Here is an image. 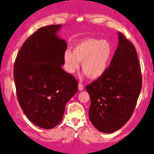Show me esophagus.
<instances>
[{
  "instance_id": "obj_1",
  "label": "esophagus",
  "mask_w": 154,
  "mask_h": 154,
  "mask_svg": "<svg viewBox=\"0 0 154 154\" xmlns=\"http://www.w3.org/2000/svg\"><path fill=\"white\" fill-rule=\"evenodd\" d=\"M78 88H79V91H83L84 87H83V85H82V84H81V83H79V85H78Z\"/></svg>"
}]
</instances>
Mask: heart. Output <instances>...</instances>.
<instances>
[{
	"instance_id": "obj_1",
	"label": "heart",
	"mask_w": 154,
	"mask_h": 154,
	"mask_svg": "<svg viewBox=\"0 0 154 154\" xmlns=\"http://www.w3.org/2000/svg\"><path fill=\"white\" fill-rule=\"evenodd\" d=\"M113 53V47L108 41L87 38L76 43L73 52L65 51L64 67L68 73L73 74L82 62L84 74L88 75L89 79H97L106 72Z\"/></svg>"
}]
</instances>
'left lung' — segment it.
I'll use <instances>...</instances> for the list:
<instances>
[{
    "label": "left lung",
    "instance_id": "1",
    "mask_svg": "<svg viewBox=\"0 0 154 154\" xmlns=\"http://www.w3.org/2000/svg\"><path fill=\"white\" fill-rule=\"evenodd\" d=\"M109 67L89 85L90 121L99 131L110 134L130 119L141 89V69L135 47L121 32Z\"/></svg>",
    "mask_w": 154,
    "mask_h": 154
}]
</instances>
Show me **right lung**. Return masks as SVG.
Segmentation results:
<instances>
[{"mask_svg": "<svg viewBox=\"0 0 154 154\" xmlns=\"http://www.w3.org/2000/svg\"><path fill=\"white\" fill-rule=\"evenodd\" d=\"M61 25L42 27L20 48L14 65L20 106L33 124L52 129L61 122L68 101L78 82L63 70L64 39L57 35Z\"/></svg>", "mask_w": 154, "mask_h": 154, "instance_id": "right-lung-1", "label": "right lung"}]
</instances>
